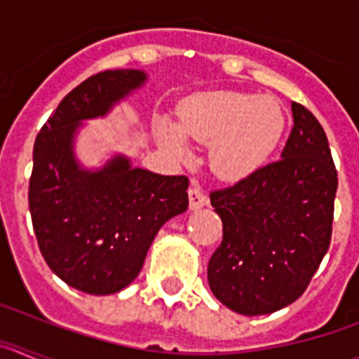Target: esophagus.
<instances>
[{
    "mask_svg": "<svg viewBox=\"0 0 359 359\" xmlns=\"http://www.w3.org/2000/svg\"><path fill=\"white\" fill-rule=\"evenodd\" d=\"M189 199H190V208L192 210H198V208L205 207L208 203L207 194H205V190L198 185H192L189 190Z\"/></svg>",
    "mask_w": 359,
    "mask_h": 359,
    "instance_id": "1",
    "label": "esophagus"
}]
</instances>
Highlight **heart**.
Returning <instances> with one entry per match:
<instances>
[{
	"label": "heart",
	"mask_w": 359,
	"mask_h": 359,
	"mask_svg": "<svg viewBox=\"0 0 359 359\" xmlns=\"http://www.w3.org/2000/svg\"><path fill=\"white\" fill-rule=\"evenodd\" d=\"M286 116L273 98L212 91L190 97L180 109V122L165 123L170 149L185 154V140L212 145L210 161L224 180H243L259 170L278 147Z\"/></svg>",
	"instance_id": "obj_1"
}]
</instances>
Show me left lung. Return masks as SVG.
<instances>
[{
  "mask_svg": "<svg viewBox=\"0 0 359 359\" xmlns=\"http://www.w3.org/2000/svg\"><path fill=\"white\" fill-rule=\"evenodd\" d=\"M291 109L280 160L210 192L223 241L208 261V284L241 315H268L302 297L331 244L338 172L327 136L306 106Z\"/></svg>",
  "mask_w": 359,
  "mask_h": 359,
  "instance_id": "8db88e82",
  "label": "left lung"
}]
</instances>
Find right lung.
<instances>
[{"mask_svg": "<svg viewBox=\"0 0 359 359\" xmlns=\"http://www.w3.org/2000/svg\"><path fill=\"white\" fill-rule=\"evenodd\" d=\"M144 82L138 69L95 73L62 98L34 144L28 207L37 244L53 273L84 293L129 286L158 230L189 208L187 176L133 169L123 156L90 172L73 156L82 120L106 115Z\"/></svg>", "mask_w": 359, "mask_h": 359, "instance_id": "obj_1", "label": "right lung"}]
</instances>
